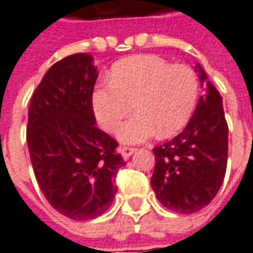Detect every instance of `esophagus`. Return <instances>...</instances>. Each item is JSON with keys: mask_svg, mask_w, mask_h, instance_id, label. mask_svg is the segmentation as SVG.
Listing matches in <instances>:
<instances>
[{"mask_svg": "<svg viewBox=\"0 0 253 253\" xmlns=\"http://www.w3.org/2000/svg\"><path fill=\"white\" fill-rule=\"evenodd\" d=\"M120 152H121V154H123L124 159H128V157H130L132 154L136 152V149H135V147H129V146H123V147H120Z\"/></svg>", "mask_w": 253, "mask_h": 253, "instance_id": "34e87169", "label": "esophagus"}]
</instances>
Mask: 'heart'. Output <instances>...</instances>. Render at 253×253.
Masks as SVG:
<instances>
[{
    "label": "heart",
    "mask_w": 253,
    "mask_h": 253,
    "mask_svg": "<svg viewBox=\"0 0 253 253\" xmlns=\"http://www.w3.org/2000/svg\"><path fill=\"white\" fill-rule=\"evenodd\" d=\"M199 94L198 76L186 65H172L153 54L115 62L108 84L91 93V107L103 129L114 132L132 104L136 114L117 132L123 143H140L156 132L171 136L181 130L194 113Z\"/></svg>",
    "instance_id": "obj_1"
}]
</instances>
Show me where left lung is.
Returning <instances> with one entry per match:
<instances>
[{"label": "left lung", "mask_w": 253, "mask_h": 253, "mask_svg": "<svg viewBox=\"0 0 253 253\" xmlns=\"http://www.w3.org/2000/svg\"><path fill=\"white\" fill-rule=\"evenodd\" d=\"M202 83L206 74L198 65ZM192 118L174 139L153 149L152 188L167 209L191 214L206 208L224 181L228 156V125L223 99L206 82Z\"/></svg>", "instance_id": "obj_1"}]
</instances>
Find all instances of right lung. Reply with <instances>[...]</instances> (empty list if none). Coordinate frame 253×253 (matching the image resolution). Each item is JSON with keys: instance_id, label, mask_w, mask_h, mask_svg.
Returning a JSON list of instances; mask_svg holds the SVG:
<instances>
[{"instance_id": "1", "label": "right lung", "mask_w": 253, "mask_h": 253, "mask_svg": "<svg viewBox=\"0 0 253 253\" xmlns=\"http://www.w3.org/2000/svg\"><path fill=\"white\" fill-rule=\"evenodd\" d=\"M97 68L89 54L55 62L30 100V162L45 199L62 216L99 217L114 201V181L124 167L118 142L99 129L91 107Z\"/></svg>"}]
</instances>
